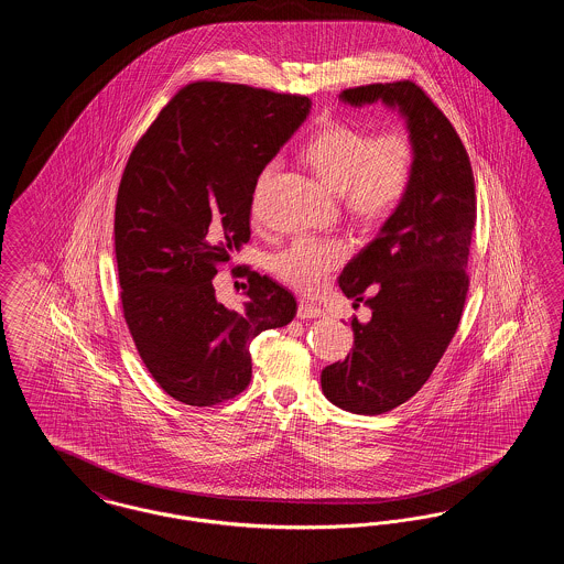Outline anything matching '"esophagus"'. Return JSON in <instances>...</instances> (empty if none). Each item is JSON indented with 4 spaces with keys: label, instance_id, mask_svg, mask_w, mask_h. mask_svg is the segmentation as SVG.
<instances>
[{
    "label": "esophagus",
    "instance_id": "34e87169",
    "mask_svg": "<svg viewBox=\"0 0 564 564\" xmlns=\"http://www.w3.org/2000/svg\"><path fill=\"white\" fill-rule=\"evenodd\" d=\"M297 317H300V319H317V317H325V313H323L319 306H315V304L302 300L300 306H297Z\"/></svg>",
    "mask_w": 564,
    "mask_h": 564
}]
</instances>
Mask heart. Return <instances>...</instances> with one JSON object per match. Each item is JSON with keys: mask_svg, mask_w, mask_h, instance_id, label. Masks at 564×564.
Masks as SVG:
<instances>
[{"mask_svg": "<svg viewBox=\"0 0 564 564\" xmlns=\"http://www.w3.org/2000/svg\"><path fill=\"white\" fill-rule=\"evenodd\" d=\"M306 164L325 188L338 194L343 212L366 228L389 221L412 188L416 171V143L403 127L378 133L347 122L323 127L302 150ZM274 164H267L253 188L251 212L269 184ZM349 242L338 237H302L272 253L269 267L276 279L302 294H315L327 276L349 258Z\"/></svg>", "mask_w": 564, "mask_h": 564, "instance_id": "obj_1", "label": "heart"}]
</instances>
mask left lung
<instances>
[{
	"label": "left lung",
	"mask_w": 564,
	"mask_h": 564,
	"mask_svg": "<svg viewBox=\"0 0 564 564\" xmlns=\"http://www.w3.org/2000/svg\"><path fill=\"white\" fill-rule=\"evenodd\" d=\"M350 106L382 101L402 111L416 143V171L400 212L343 270L338 283L368 323L352 317V349L322 372L325 398L352 414L408 402L448 349L469 290L467 258L476 186L451 120L414 82L368 84L340 95Z\"/></svg>",
	"instance_id": "8db88e82"
}]
</instances>
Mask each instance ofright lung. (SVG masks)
<instances>
[{
	"mask_svg": "<svg viewBox=\"0 0 564 564\" xmlns=\"http://www.w3.org/2000/svg\"><path fill=\"white\" fill-rule=\"evenodd\" d=\"M308 109L302 95L192 82L127 161L113 221L122 313L148 372L177 402L237 398L251 340L295 317L294 294L267 274L242 270L241 313L217 302L214 276L249 241L256 180Z\"/></svg>",
	"mask_w": 564,
	"mask_h": 564,
	"instance_id": "1",
	"label": "right lung"
}]
</instances>
